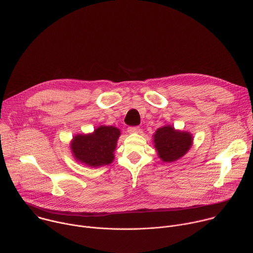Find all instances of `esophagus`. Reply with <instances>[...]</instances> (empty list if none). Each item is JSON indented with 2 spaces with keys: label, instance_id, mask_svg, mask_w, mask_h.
<instances>
[{
  "label": "esophagus",
  "instance_id": "34e87169",
  "mask_svg": "<svg viewBox=\"0 0 253 253\" xmlns=\"http://www.w3.org/2000/svg\"><path fill=\"white\" fill-rule=\"evenodd\" d=\"M127 131L129 133H139L141 131V128L139 126H129L127 128Z\"/></svg>",
  "mask_w": 253,
  "mask_h": 253
}]
</instances>
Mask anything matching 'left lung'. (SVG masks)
Listing matches in <instances>:
<instances>
[{"mask_svg":"<svg viewBox=\"0 0 253 253\" xmlns=\"http://www.w3.org/2000/svg\"><path fill=\"white\" fill-rule=\"evenodd\" d=\"M193 137L187 130H179L170 125H165L153 134L154 147L158 157L166 163H172L182 158L192 146Z\"/></svg>","mask_w":253,"mask_h":253,"instance_id":"left-lung-1","label":"left lung"}]
</instances>
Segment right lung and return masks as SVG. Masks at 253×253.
Here are the masks:
<instances>
[{
  "instance_id": "right-lung-1",
  "label": "right lung",
  "mask_w": 253,
  "mask_h": 253,
  "mask_svg": "<svg viewBox=\"0 0 253 253\" xmlns=\"http://www.w3.org/2000/svg\"><path fill=\"white\" fill-rule=\"evenodd\" d=\"M121 129L113 126H99L89 133H77L71 143L74 159L85 166L98 168L114 160V151Z\"/></svg>"
}]
</instances>
